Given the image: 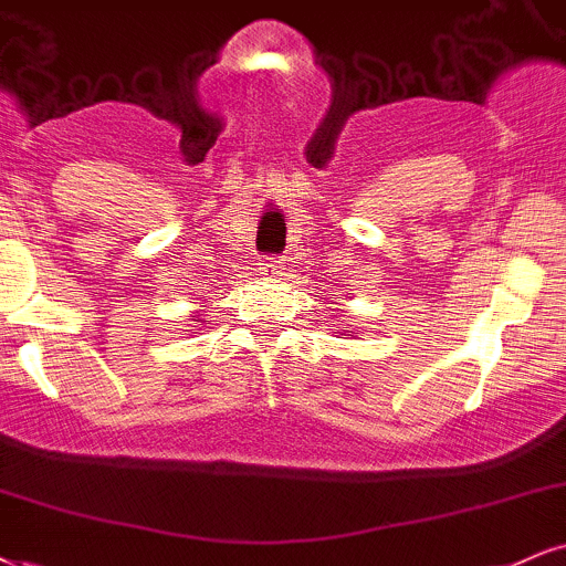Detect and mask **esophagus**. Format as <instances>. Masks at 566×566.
Returning a JSON list of instances; mask_svg holds the SVG:
<instances>
[{"instance_id": "obj_1", "label": "esophagus", "mask_w": 566, "mask_h": 566, "mask_svg": "<svg viewBox=\"0 0 566 566\" xmlns=\"http://www.w3.org/2000/svg\"><path fill=\"white\" fill-rule=\"evenodd\" d=\"M262 275L264 277H277L283 272V262L281 260H268V262H262Z\"/></svg>"}]
</instances>
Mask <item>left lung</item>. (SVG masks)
I'll return each mask as SVG.
<instances>
[{
  "label": "left lung",
  "mask_w": 566,
  "mask_h": 566,
  "mask_svg": "<svg viewBox=\"0 0 566 566\" xmlns=\"http://www.w3.org/2000/svg\"><path fill=\"white\" fill-rule=\"evenodd\" d=\"M346 333H352V331H346ZM346 333H340V336H346Z\"/></svg>",
  "instance_id": "1"
}]
</instances>
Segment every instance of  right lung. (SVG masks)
Wrapping results in <instances>:
<instances>
[{
	"mask_svg": "<svg viewBox=\"0 0 566 566\" xmlns=\"http://www.w3.org/2000/svg\"><path fill=\"white\" fill-rule=\"evenodd\" d=\"M197 319H193V323H205V319H201V315H193Z\"/></svg>",
	"mask_w": 566,
	"mask_h": 566,
	"instance_id": "1",
	"label": "right lung"
}]
</instances>
